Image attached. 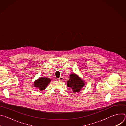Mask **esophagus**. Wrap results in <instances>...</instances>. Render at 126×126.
Masks as SVG:
<instances>
[{
  "label": "esophagus",
  "mask_w": 126,
  "mask_h": 126,
  "mask_svg": "<svg viewBox=\"0 0 126 126\" xmlns=\"http://www.w3.org/2000/svg\"><path fill=\"white\" fill-rule=\"evenodd\" d=\"M58 80L59 81H63L64 80V78H63V77H60V78H59L58 79Z\"/></svg>",
  "instance_id": "34e87169"
}]
</instances>
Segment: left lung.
Segmentation results:
<instances>
[{
    "label": "left lung",
    "instance_id": "obj_1",
    "mask_svg": "<svg viewBox=\"0 0 126 126\" xmlns=\"http://www.w3.org/2000/svg\"><path fill=\"white\" fill-rule=\"evenodd\" d=\"M69 78V80L67 81V86L71 88L73 92H79L84 86L85 82L75 73L71 74Z\"/></svg>",
    "mask_w": 126,
    "mask_h": 126
}]
</instances>
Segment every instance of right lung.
<instances>
[{"label": "right lung", "mask_w": 126, "mask_h": 126, "mask_svg": "<svg viewBox=\"0 0 126 126\" xmlns=\"http://www.w3.org/2000/svg\"><path fill=\"white\" fill-rule=\"evenodd\" d=\"M51 82V79L46 77H41L34 82V87L38 88L40 91L44 90Z\"/></svg>", "instance_id": "add662e5"}]
</instances>
